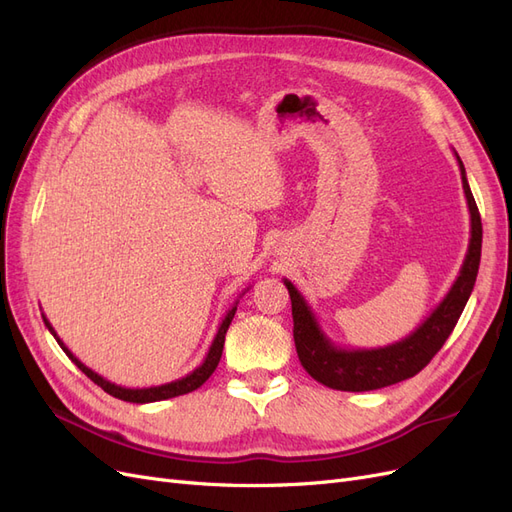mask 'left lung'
<instances>
[{"label":"left lung","mask_w":512,"mask_h":512,"mask_svg":"<svg viewBox=\"0 0 512 512\" xmlns=\"http://www.w3.org/2000/svg\"><path fill=\"white\" fill-rule=\"evenodd\" d=\"M457 156V153H455ZM463 194L470 209V243L466 258L459 269L455 282L444 294L438 307L418 324L408 337L401 342L382 348H342L333 344L322 331L316 314L305 301L303 294L294 288L290 280H284L290 301H292V322H294V346H297L299 361L305 371L320 384L335 391H376L382 386H391L401 380H408L421 371L436 352L444 346L448 335L453 333L455 324L466 307L480 265V247H483V224L476 200L468 185L466 168L457 156Z\"/></svg>","instance_id":"obj_1"}]
</instances>
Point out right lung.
Returning <instances> with one entry per match:
<instances>
[{
  "label": "right lung",
  "mask_w": 512,
  "mask_h": 512,
  "mask_svg": "<svg viewBox=\"0 0 512 512\" xmlns=\"http://www.w3.org/2000/svg\"><path fill=\"white\" fill-rule=\"evenodd\" d=\"M237 303H239V301H235V305H232V307L228 309V312H226V316H224V320H222V324H220L218 333H215V337H213L211 348H209V352H207L203 363H200L194 371H190L188 376H183V378L173 380V382H166V384H158V386H147V389H128V386H119V384H115V382H111V380L102 378L100 374H96L94 369H89L85 363H81L79 359H76V356L68 350V346H66L64 342H61V339H59L57 333H55V329L51 327V322L46 320L44 314H42V318H44L46 329H49L51 335L57 339V344L61 346V350H64V352L70 356V361H72L76 367H79L89 380H94V382L100 386V389H104L108 395H113V397H117V399L130 401V404H151V401H164V399H170V397H179V395H185V393H192V391L198 389V386H203V384L209 380V376L213 374L215 367H218V363H220V359H222L224 337H226V331H228V327H230L232 318H235Z\"/></svg>",
  "instance_id": "1"
}]
</instances>
